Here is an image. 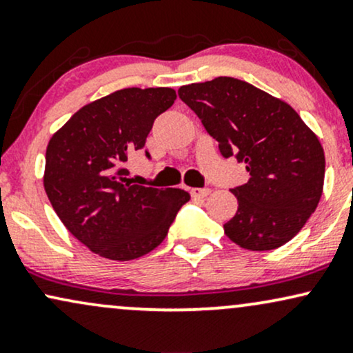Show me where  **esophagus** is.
I'll return each instance as SVG.
<instances>
[{
    "mask_svg": "<svg viewBox=\"0 0 353 353\" xmlns=\"http://www.w3.org/2000/svg\"><path fill=\"white\" fill-rule=\"evenodd\" d=\"M210 192H212V190H210L209 188H204V189L192 188V189H190V196H192V197H201V199H204V197H208Z\"/></svg>",
    "mask_w": 353,
    "mask_h": 353,
    "instance_id": "1",
    "label": "esophagus"
}]
</instances>
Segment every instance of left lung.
Instances as JSON below:
<instances>
[{
    "mask_svg": "<svg viewBox=\"0 0 353 353\" xmlns=\"http://www.w3.org/2000/svg\"><path fill=\"white\" fill-rule=\"evenodd\" d=\"M177 92L222 156L244 163L250 176L230 189L239 208L225 236L247 250L287 244L322 196L325 156L317 136L289 104L245 81L221 76Z\"/></svg>",
    "mask_w": 353,
    "mask_h": 353,
    "instance_id": "1",
    "label": "left lung"
}]
</instances>
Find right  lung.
I'll list each match as a JSON object with an SVG mask.
<instances>
[{
	"label": "right lung",
	"mask_w": 353,
	"mask_h": 353,
	"mask_svg": "<svg viewBox=\"0 0 353 353\" xmlns=\"http://www.w3.org/2000/svg\"><path fill=\"white\" fill-rule=\"evenodd\" d=\"M174 101L171 88L121 89L81 108L48 144V199L72 236L101 257L132 261L151 252L190 199L182 189L137 185L125 169Z\"/></svg>",
	"instance_id": "right-lung-1"
}]
</instances>
